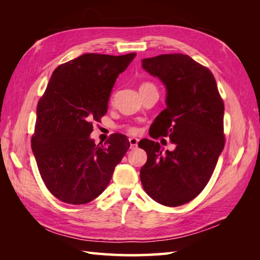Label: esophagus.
I'll list each match as a JSON object with an SVG mask.
<instances>
[{"mask_svg": "<svg viewBox=\"0 0 260 260\" xmlns=\"http://www.w3.org/2000/svg\"><path fill=\"white\" fill-rule=\"evenodd\" d=\"M129 143H130V148H137L139 140L137 138H129Z\"/></svg>", "mask_w": 260, "mask_h": 260, "instance_id": "obj_1", "label": "esophagus"}]
</instances>
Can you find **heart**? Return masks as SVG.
<instances>
[{
  "label": "heart",
  "mask_w": 260,
  "mask_h": 260,
  "mask_svg": "<svg viewBox=\"0 0 260 260\" xmlns=\"http://www.w3.org/2000/svg\"><path fill=\"white\" fill-rule=\"evenodd\" d=\"M148 85H152V84L144 83L141 86H148ZM124 128H125V130H127V132H129V133H137V131H138V129L135 127V125H131V124H127Z\"/></svg>",
  "instance_id": "1"
}]
</instances>
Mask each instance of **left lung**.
I'll list each match as a JSON object with an SVG mask.
<instances>
[{
  "mask_svg": "<svg viewBox=\"0 0 260 260\" xmlns=\"http://www.w3.org/2000/svg\"><path fill=\"white\" fill-rule=\"evenodd\" d=\"M142 68L167 90V107L156 117L149 136L168 137L176 148L164 152L158 142L141 140L139 146L147 154L141 182L161 205H183L204 190L223 149V101L214 75L188 55L144 58Z\"/></svg>",
  "mask_w": 260,
  "mask_h": 260,
  "instance_id": "obj_1",
  "label": "left lung"
}]
</instances>
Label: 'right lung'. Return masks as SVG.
Instances as JSON below:
<instances>
[{
    "mask_svg": "<svg viewBox=\"0 0 260 260\" xmlns=\"http://www.w3.org/2000/svg\"><path fill=\"white\" fill-rule=\"evenodd\" d=\"M89 53L54 70L37 106L31 147L49 191L59 201L81 205L107 187L115 167L130 146L114 133L107 146L90 138L93 121L107 113L117 77L136 57Z\"/></svg>",
    "mask_w": 260,
    "mask_h": 260,
    "instance_id": "add662e5",
    "label": "right lung"
}]
</instances>
